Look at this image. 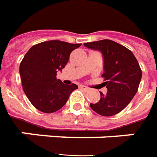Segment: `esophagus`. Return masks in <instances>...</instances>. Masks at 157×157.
Masks as SVG:
<instances>
[{
  "label": "esophagus",
  "mask_w": 157,
  "mask_h": 157,
  "mask_svg": "<svg viewBox=\"0 0 157 157\" xmlns=\"http://www.w3.org/2000/svg\"><path fill=\"white\" fill-rule=\"evenodd\" d=\"M81 88L84 90V91H89L90 90L88 87H86V86H81Z\"/></svg>",
  "instance_id": "34e87169"
}]
</instances>
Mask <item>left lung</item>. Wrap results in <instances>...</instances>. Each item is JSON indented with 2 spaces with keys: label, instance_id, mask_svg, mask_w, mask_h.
Here are the masks:
<instances>
[{
  "label": "left lung",
  "instance_id": "obj_1",
  "mask_svg": "<svg viewBox=\"0 0 157 157\" xmlns=\"http://www.w3.org/2000/svg\"><path fill=\"white\" fill-rule=\"evenodd\" d=\"M86 48L99 51L104 59V73L107 93H100V100L90 104L91 109L110 117L121 112L131 102L140 86L142 71L130 50L110 40L84 43Z\"/></svg>",
  "mask_w": 157,
  "mask_h": 157
}]
</instances>
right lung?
I'll use <instances>...</instances> for the list:
<instances>
[{"label": "right lung", "mask_w": 157, "mask_h": 157, "mask_svg": "<svg viewBox=\"0 0 157 157\" xmlns=\"http://www.w3.org/2000/svg\"><path fill=\"white\" fill-rule=\"evenodd\" d=\"M82 44L61 40L43 41L30 48L20 63L19 74L25 95L37 109L52 113L66 104L71 94L78 88L57 79V72L67 64L73 50Z\"/></svg>", "instance_id": "right-lung-1"}]
</instances>
